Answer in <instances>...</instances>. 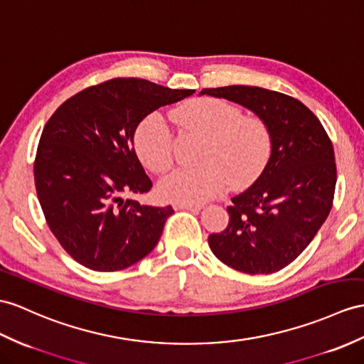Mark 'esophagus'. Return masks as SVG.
<instances>
[{
    "label": "esophagus",
    "mask_w": 364,
    "mask_h": 364,
    "mask_svg": "<svg viewBox=\"0 0 364 364\" xmlns=\"http://www.w3.org/2000/svg\"><path fill=\"white\" fill-rule=\"evenodd\" d=\"M176 210H190L193 213L200 211L203 207L202 205H194V203H174Z\"/></svg>",
    "instance_id": "1"
}]
</instances>
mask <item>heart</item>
I'll list each match as a JSON object with an SVG mask.
<instances>
[{
	"instance_id": "heart-1",
	"label": "heart",
	"mask_w": 364,
	"mask_h": 364,
	"mask_svg": "<svg viewBox=\"0 0 364 364\" xmlns=\"http://www.w3.org/2000/svg\"><path fill=\"white\" fill-rule=\"evenodd\" d=\"M183 129L207 137L200 168H181L159 183V194L174 203H199L219 196L230 183L244 188L258 179L269 162L272 137L265 123L242 115L236 105L200 97L171 112ZM136 154L149 171L162 174L173 165V136L161 115L151 114L134 132Z\"/></svg>"
}]
</instances>
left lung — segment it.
<instances>
[{
	"label": "left lung",
	"instance_id": "obj_1",
	"mask_svg": "<svg viewBox=\"0 0 364 364\" xmlns=\"http://www.w3.org/2000/svg\"><path fill=\"white\" fill-rule=\"evenodd\" d=\"M244 106L267 125L272 153L252 187L232 198L230 223L210 235L219 261L237 272L270 274L295 261L332 208L336 166L321 122L299 100L258 86L202 90Z\"/></svg>",
	"mask_w": 364,
	"mask_h": 364
}]
</instances>
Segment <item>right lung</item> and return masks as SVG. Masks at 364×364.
<instances>
[{
    "instance_id": "1",
    "label": "right lung",
    "mask_w": 364,
    "mask_h": 364,
    "mask_svg": "<svg viewBox=\"0 0 364 364\" xmlns=\"http://www.w3.org/2000/svg\"><path fill=\"white\" fill-rule=\"evenodd\" d=\"M193 94L114 78L70 97L49 119L35 157V187L50 232L77 262L117 272L153 252L174 210L125 199L153 187L134 132L148 114Z\"/></svg>"
}]
</instances>
